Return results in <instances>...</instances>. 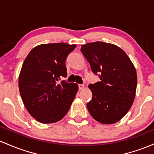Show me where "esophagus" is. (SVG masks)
<instances>
[{
    "mask_svg": "<svg viewBox=\"0 0 154 154\" xmlns=\"http://www.w3.org/2000/svg\"><path fill=\"white\" fill-rule=\"evenodd\" d=\"M84 87H85V86H84V84H79V90H82V89H84Z\"/></svg>",
    "mask_w": 154,
    "mask_h": 154,
    "instance_id": "34e87169",
    "label": "esophagus"
}]
</instances>
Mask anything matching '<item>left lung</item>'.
Returning a JSON list of instances; mask_svg holds the SVG:
<instances>
[{"mask_svg": "<svg viewBox=\"0 0 154 154\" xmlns=\"http://www.w3.org/2000/svg\"><path fill=\"white\" fill-rule=\"evenodd\" d=\"M85 57L100 82L89 84L92 99L87 108L97 122L115 124L132 107L137 88L135 68L125 51L114 44L97 41L82 45Z\"/></svg>", "mask_w": 154, "mask_h": 154, "instance_id": "obj_1", "label": "left lung"}]
</instances>
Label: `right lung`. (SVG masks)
<instances>
[{
  "mask_svg": "<svg viewBox=\"0 0 154 154\" xmlns=\"http://www.w3.org/2000/svg\"><path fill=\"white\" fill-rule=\"evenodd\" d=\"M75 47L65 43L41 44L24 61L19 75L20 95L29 113L41 123L61 120L76 95V84L60 82L67 76L65 60Z\"/></svg>",
  "mask_w": 154,
  "mask_h": 154,
  "instance_id": "obj_1",
  "label": "right lung"
}]
</instances>
